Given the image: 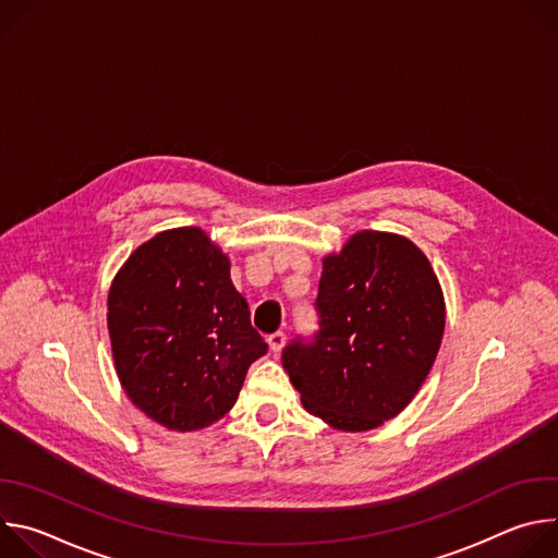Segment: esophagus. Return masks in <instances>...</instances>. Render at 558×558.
I'll return each instance as SVG.
<instances>
[{
  "label": "esophagus",
  "instance_id": "esophagus-1",
  "mask_svg": "<svg viewBox=\"0 0 558 558\" xmlns=\"http://www.w3.org/2000/svg\"><path fill=\"white\" fill-rule=\"evenodd\" d=\"M284 333L282 331H276V333H271L269 338H267V342H269V349L274 351V353H280L282 351V347H284Z\"/></svg>",
  "mask_w": 558,
  "mask_h": 558
}]
</instances>
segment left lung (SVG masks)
Listing matches in <instances>:
<instances>
[{
    "mask_svg": "<svg viewBox=\"0 0 558 558\" xmlns=\"http://www.w3.org/2000/svg\"><path fill=\"white\" fill-rule=\"evenodd\" d=\"M317 331L282 349L304 409L338 430L395 417L426 379L446 325L428 258L404 235L360 231L327 256L315 298Z\"/></svg>",
    "mask_w": 558,
    "mask_h": 558,
    "instance_id": "left-lung-1",
    "label": "left lung"
}]
</instances>
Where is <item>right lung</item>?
<instances>
[{
  "mask_svg": "<svg viewBox=\"0 0 558 558\" xmlns=\"http://www.w3.org/2000/svg\"><path fill=\"white\" fill-rule=\"evenodd\" d=\"M108 329L132 404L181 433L227 415L267 353L227 256L196 227L156 233L128 258L108 295Z\"/></svg>",
  "mask_w": 558,
  "mask_h": 558,
  "instance_id": "right-lung-1",
  "label": "right lung"
}]
</instances>
